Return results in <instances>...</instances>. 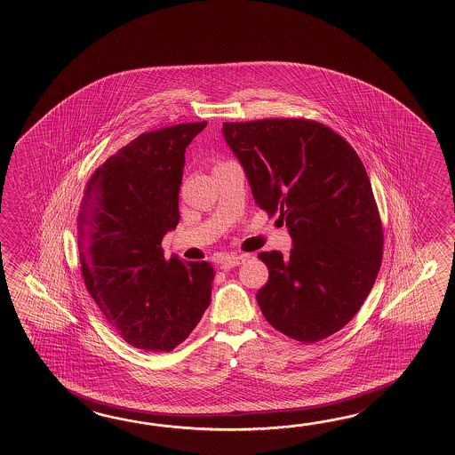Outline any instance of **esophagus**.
<instances>
[{
	"label": "esophagus",
	"mask_w": 455,
	"mask_h": 455,
	"mask_svg": "<svg viewBox=\"0 0 455 455\" xmlns=\"http://www.w3.org/2000/svg\"><path fill=\"white\" fill-rule=\"evenodd\" d=\"M243 261H245V255H229V257H226V259L221 261V268H223V270H229V268H234V267L241 265Z\"/></svg>",
	"instance_id": "34e87169"
}]
</instances>
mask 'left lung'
Masks as SVG:
<instances>
[{"label": "left lung", "instance_id": "1", "mask_svg": "<svg viewBox=\"0 0 455 455\" xmlns=\"http://www.w3.org/2000/svg\"><path fill=\"white\" fill-rule=\"evenodd\" d=\"M223 135L255 204L286 223L288 257L261 251L257 292L273 329L315 343L356 315L378 278L384 231L368 172L348 141L315 120L226 122Z\"/></svg>", "mask_w": 455, "mask_h": 455}]
</instances>
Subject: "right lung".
<instances>
[{"label":"right lung","mask_w":455,"mask_h":455,"mask_svg":"<svg viewBox=\"0 0 455 455\" xmlns=\"http://www.w3.org/2000/svg\"><path fill=\"white\" fill-rule=\"evenodd\" d=\"M206 122L136 136L87 180L77 214L81 273L91 298L135 348L171 351L210 306L213 267L164 257L179 223L185 148Z\"/></svg>","instance_id":"obj_1"}]
</instances>
